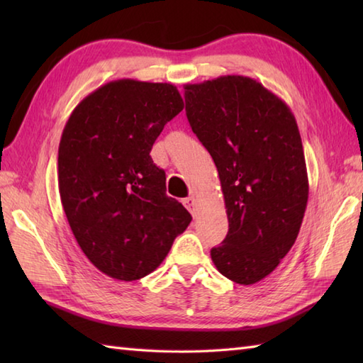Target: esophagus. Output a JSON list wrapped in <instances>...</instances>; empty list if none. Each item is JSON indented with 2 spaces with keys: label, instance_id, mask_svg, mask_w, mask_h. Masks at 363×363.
I'll use <instances>...</instances> for the list:
<instances>
[{
  "label": "esophagus",
  "instance_id": "obj_1",
  "mask_svg": "<svg viewBox=\"0 0 363 363\" xmlns=\"http://www.w3.org/2000/svg\"><path fill=\"white\" fill-rule=\"evenodd\" d=\"M182 203H184V206L187 207L189 212H190L191 215H194V217H196V215H198V204H196V199H195L194 196H189V198L184 199Z\"/></svg>",
  "mask_w": 363,
  "mask_h": 363
}]
</instances>
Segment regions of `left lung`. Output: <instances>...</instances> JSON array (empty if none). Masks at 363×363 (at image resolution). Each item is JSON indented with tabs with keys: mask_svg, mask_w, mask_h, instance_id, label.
<instances>
[{
	"mask_svg": "<svg viewBox=\"0 0 363 363\" xmlns=\"http://www.w3.org/2000/svg\"><path fill=\"white\" fill-rule=\"evenodd\" d=\"M191 126L217 165L229 230L211 250L228 279L251 285L279 265L304 218L309 179L295 115L248 76L184 87Z\"/></svg>",
	"mask_w": 363,
	"mask_h": 363,
	"instance_id": "left-lung-1",
	"label": "left lung"
}]
</instances>
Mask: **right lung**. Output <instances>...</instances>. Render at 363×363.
<instances>
[{
  "label": "right lung",
  "mask_w": 363,
  "mask_h": 363,
  "mask_svg": "<svg viewBox=\"0 0 363 363\" xmlns=\"http://www.w3.org/2000/svg\"><path fill=\"white\" fill-rule=\"evenodd\" d=\"M184 109L173 84L118 79L74 107L59 143V194L76 242L118 281L152 273L191 215L167 196L152 143Z\"/></svg>",
  "instance_id": "right-lung-1"
}]
</instances>
